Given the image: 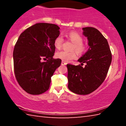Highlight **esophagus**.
<instances>
[{"label": "esophagus", "mask_w": 126, "mask_h": 126, "mask_svg": "<svg viewBox=\"0 0 126 126\" xmlns=\"http://www.w3.org/2000/svg\"><path fill=\"white\" fill-rule=\"evenodd\" d=\"M61 64L62 65H66V64H67V63H66L65 62H63V61H62V63H61Z\"/></svg>", "instance_id": "34e87169"}]
</instances>
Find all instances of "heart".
I'll use <instances>...</instances> for the list:
<instances>
[{
	"label": "heart",
	"mask_w": 126,
	"mask_h": 126,
	"mask_svg": "<svg viewBox=\"0 0 126 126\" xmlns=\"http://www.w3.org/2000/svg\"><path fill=\"white\" fill-rule=\"evenodd\" d=\"M67 36L68 39L73 43L72 47V50H75L77 53L78 54H82L87 49V46L86 44L83 43V38L79 34L72 32L68 33ZM63 43V38L62 36L59 35L55 38L54 42V45L55 47L58 49H60L62 48ZM57 58L62 59V60L69 62L73 59L76 58V53L74 52H68L66 51H60L56 53Z\"/></svg>",
	"instance_id": "obj_1"
}]
</instances>
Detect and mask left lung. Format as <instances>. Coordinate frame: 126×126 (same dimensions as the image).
Masks as SVG:
<instances>
[{
	"label": "left lung",
	"instance_id": "left-lung-1",
	"mask_svg": "<svg viewBox=\"0 0 126 126\" xmlns=\"http://www.w3.org/2000/svg\"><path fill=\"white\" fill-rule=\"evenodd\" d=\"M88 39L89 49L78 61L81 65L67 64L68 87L78 94L93 92L103 82L112 62V54L107 40L98 30L93 27L82 28ZM83 63L86 65L83 68Z\"/></svg>",
	"mask_w": 126,
	"mask_h": 126
}]
</instances>
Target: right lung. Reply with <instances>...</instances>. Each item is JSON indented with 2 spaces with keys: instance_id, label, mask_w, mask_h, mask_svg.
Segmentation results:
<instances>
[{
  "instance_id": "right-lung-1",
  "label": "right lung",
  "mask_w": 126,
  "mask_h": 126,
  "mask_svg": "<svg viewBox=\"0 0 126 126\" xmlns=\"http://www.w3.org/2000/svg\"><path fill=\"white\" fill-rule=\"evenodd\" d=\"M58 25L39 23L21 33L13 50L15 76L28 93L40 94L49 88L51 77L61 65V59H53L54 42L60 34Z\"/></svg>"
}]
</instances>
